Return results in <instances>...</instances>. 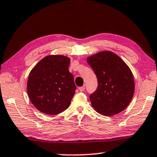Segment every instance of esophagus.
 I'll return each mask as SVG.
<instances>
[{
  "instance_id": "esophagus-1",
  "label": "esophagus",
  "mask_w": 157,
  "mask_h": 157,
  "mask_svg": "<svg viewBox=\"0 0 157 157\" xmlns=\"http://www.w3.org/2000/svg\"><path fill=\"white\" fill-rule=\"evenodd\" d=\"M79 91H81V92H82V91H84V90H85V86H80V87H79Z\"/></svg>"
}]
</instances>
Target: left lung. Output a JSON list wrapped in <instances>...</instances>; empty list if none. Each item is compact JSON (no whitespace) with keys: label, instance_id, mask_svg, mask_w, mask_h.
Instances as JSON below:
<instances>
[{"label":"left lung","instance_id":"1","mask_svg":"<svg viewBox=\"0 0 157 157\" xmlns=\"http://www.w3.org/2000/svg\"><path fill=\"white\" fill-rule=\"evenodd\" d=\"M97 76L98 86L90 95L94 109L103 116L121 113L131 102L134 94V79L127 63L115 53L102 51L87 57Z\"/></svg>","mask_w":157,"mask_h":157}]
</instances>
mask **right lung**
Here are the masks:
<instances>
[{"mask_svg": "<svg viewBox=\"0 0 157 157\" xmlns=\"http://www.w3.org/2000/svg\"><path fill=\"white\" fill-rule=\"evenodd\" d=\"M70 62V58L63 55H48L31 70L27 92L41 112L56 115L70 105L76 89L73 74L68 71Z\"/></svg>", "mask_w": 157, "mask_h": 157, "instance_id": "add662e5", "label": "right lung"}]
</instances>
